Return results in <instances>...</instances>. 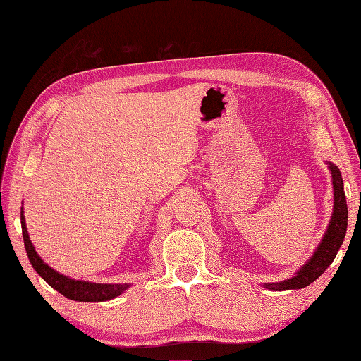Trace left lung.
Returning a JSON list of instances; mask_svg holds the SVG:
<instances>
[{
    "mask_svg": "<svg viewBox=\"0 0 361 361\" xmlns=\"http://www.w3.org/2000/svg\"><path fill=\"white\" fill-rule=\"evenodd\" d=\"M332 171V183H334V212L329 227H327L323 241L319 243L317 252L309 259L306 266L293 278L286 279L283 283H270L264 284L266 289L270 290H290V289H302L315 281L318 276L324 274V270L331 266L332 261L337 256L340 247L343 244L344 235L348 228V204L346 196L343 191V179L341 173L334 164H329Z\"/></svg>",
    "mask_w": 361,
    "mask_h": 361,
    "instance_id": "1",
    "label": "left lung"
}]
</instances>
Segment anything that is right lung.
<instances>
[{"instance_id": "right-lung-1", "label": "right lung", "mask_w": 361, "mask_h": 361, "mask_svg": "<svg viewBox=\"0 0 361 361\" xmlns=\"http://www.w3.org/2000/svg\"><path fill=\"white\" fill-rule=\"evenodd\" d=\"M21 230H23V239H24V247H26V253L29 256V261L32 267L37 270V274L42 276L44 281L54 287L55 290L60 292L63 296H66L69 300L74 301H87V302H95V301H108L118 296L123 290L128 289V284H95V283H87V281H75V279H71L65 275L59 274L54 269H51L47 264H44L39 258L38 253L35 252L34 245H32L26 222H24V216L21 213Z\"/></svg>"}]
</instances>
